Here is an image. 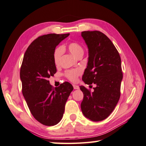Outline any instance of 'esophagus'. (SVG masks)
I'll return each mask as SVG.
<instances>
[{"mask_svg": "<svg viewBox=\"0 0 146 146\" xmlns=\"http://www.w3.org/2000/svg\"><path fill=\"white\" fill-rule=\"evenodd\" d=\"M73 88H74V89H79V86H76V85H73Z\"/></svg>", "mask_w": 146, "mask_h": 146, "instance_id": "34e87169", "label": "esophagus"}]
</instances>
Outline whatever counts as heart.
Segmentation results:
<instances>
[{"label":"heart","instance_id":"obj_1","mask_svg":"<svg viewBox=\"0 0 146 146\" xmlns=\"http://www.w3.org/2000/svg\"><path fill=\"white\" fill-rule=\"evenodd\" d=\"M68 49L71 54L76 58L82 56L84 52L83 47L80 44L75 43V42L69 44L68 45ZM62 52L63 50L62 47H58L55 50L54 53V61L56 66H59L60 64V60ZM80 73L81 70L80 69H75V70H68L66 71V76L70 80L75 82L77 80L78 76L80 75Z\"/></svg>","mask_w":146,"mask_h":146}]
</instances>
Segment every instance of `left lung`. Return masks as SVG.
I'll list each match as a JSON object with an SVG mask.
<instances>
[{
	"label": "left lung",
	"mask_w": 146,
	"mask_h": 146,
	"mask_svg": "<svg viewBox=\"0 0 146 146\" xmlns=\"http://www.w3.org/2000/svg\"><path fill=\"white\" fill-rule=\"evenodd\" d=\"M81 36L89 53L82 80L87 85L96 86L92 92L80 86L84 93L81 110L86 118L101 121L112 112L120 98L123 80L121 57L112 42L101 32L84 31Z\"/></svg>",
	"instance_id": "8db88e82"
}]
</instances>
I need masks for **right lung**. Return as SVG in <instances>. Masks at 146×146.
<instances>
[{
	"mask_svg": "<svg viewBox=\"0 0 146 146\" xmlns=\"http://www.w3.org/2000/svg\"><path fill=\"white\" fill-rule=\"evenodd\" d=\"M70 34H48L32 43L23 57L20 69L22 94L32 115L46 126L59 123L66 103L73 87L69 82L53 88L48 80L56 73L54 61L55 48Z\"/></svg>",
	"mask_w": 146,
	"mask_h": 146,
	"instance_id": "1",
	"label": "right lung"
}]
</instances>
